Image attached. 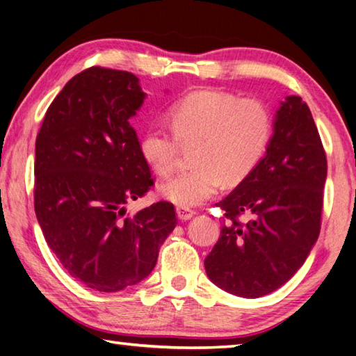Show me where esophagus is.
I'll list each match as a JSON object with an SVG mask.
<instances>
[{
	"label": "esophagus",
	"mask_w": 356,
	"mask_h": 356,
	"mask_svg": "<svg viewBox=\"0 0 356 356\" xmlns=\"http://www.w3.org/2000/svg\"><path fill=\"white\" fill-rule=\"evenodd\" d=\"M176 213H177V218L180 219V221H188V219L195 216V211L190 209H180V207H177Z\"/></svg>",
	"instance_id": "1"
}]
</instances>
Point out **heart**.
<instances>
[{
    "label": "heart",
    "instance_id": "1",
    "mask_svg": "<svg viewBox=\"0 0 356 356\" xmlns=\"http://www.w3.org/2000/svg\"><path fill=\"white\" fill-rule=\"evenodd\" d=\"M171 131L151 127L140 152L157 176H170L182 147L195 148V168L159 185V195L182 209L209 200L225 185H238L255 170L268 149L273 122L257 99L199 90L170 108Z\"/></svg>",
    "mask_w": 356,
    "mask_h": 356
}]
</instances>
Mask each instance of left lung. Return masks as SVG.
I'll return each instance as SVG.
<instances>
[{
	"instance_id": "1",
	"label": "left lung",
	"mask_w": 356,
	"mask_h": 356,
	"mask_svg": "<svg viewBox=\"0 0 356 356\" xmlns=\"http://www.w3.org/2000/svg\"><path fill=\"white\" fill-rule=\"evenodd\" d=\"M260 163L218 207L225 211L209 279L227 293L257 299L279 289L305 263L321 230L327 159L318 127L300 96H286ZM249 214L241 225L236 218Z\"/></svg>"
}]
</instances>
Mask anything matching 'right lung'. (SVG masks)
<instances>
[{"instance_id": "add662e5", "label": "right lung", "mask_w": 356, "mask_h": 356, "mask_svg": "<svg viewBox=\"0 0 356 356\" xmlns=\"http://www.w3.org/2000/svg\"><path fill=\"white\" fill-rule=\"evenodd\" d=\"M145 99L135 74L92 67L67 82L37 135V221L67 273L101 293L145 280L177 224L165 200L127 213L154 185L129 122Z\"/></svg>"}]
</instances>
